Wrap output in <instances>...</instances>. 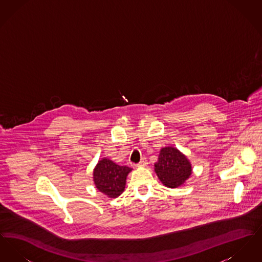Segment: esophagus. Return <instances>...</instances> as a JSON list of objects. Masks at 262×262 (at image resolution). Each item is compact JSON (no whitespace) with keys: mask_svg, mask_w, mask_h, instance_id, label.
Returning a JSON list of instances; mask_svg holds the SVG:
<instances>
[{"mask_svg":"<svg viewBox=\"0 0 262 262\" xmlns=\"http://www.w3.org/2000/svg\"><path fill=\"white\" fill-rule=\"evenodd\" d=\"M146 165H147V160H146L145 157H143V158L140 160V162L137 163V167H144V166H146Z\"/></svg>","mask_w":262,"mask_h":262,"instance_id":"esophagus-1","label":"esophagus"}]
</instances>
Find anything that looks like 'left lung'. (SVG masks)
I'll list each match as a JSON object with an SVG mask.
<instances>
[{
    "label": "left lung",
    "instance_id": "obj_1",
    "mask_svg": "<svg viewBox=\"0 0 262 262\" xmlns=\"http://www.w3.org/2000/svg\"><path fill=\"white\" fill-rule=\"evenodd\" d=\"M159 180L168 187L182 186L191 174V165L187 157L174 147H163L158 161L154 164Z\"/></svg>",
    "mask_w": 262,
    "mask_h": 262
}]
</instances>
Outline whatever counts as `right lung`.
Returning <instances> with one entry per match:
<instances>
[{
    "mask_svg": "<svg viewBox=\"0 0 262 262\" xmlns=\"http://www.w3.org/2000/svg\"><path fill=\"white\" fill-rule=\"evenodd\" d=\"M132 171L127 166H120L103 158L93 171V181L97 189L105 195L115 199L122 194L125 187L126 176Z\"/></svg>",
    "mask_w": 262,
    "mask_h": 262,
    "instance_id": "right-lung-1",
    "label": "right lung"
}]
</instances>
